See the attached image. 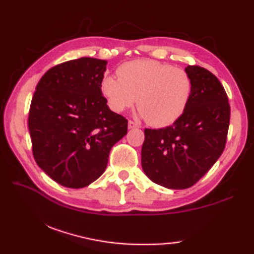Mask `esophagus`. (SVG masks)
I'll list each match as a JSON object with an SVG mask.
<instances>
[{
    "label": "esophagus",
    "instance_id": "1",
    "mask_svg": "<svg viewBox=\"0 0 254 254\" xmlns=\"http://www.w3.org/2000/svg\"><path fill=\"white\" fill-rule=\"evenodd\" d=\"M127 127H128V128H136V127H139L138 124H137V123H135L134 121H132V120L128 121Z\"/></svg>",
    "mask_w": 254,
    "mask_h": 254
}]
</instances>
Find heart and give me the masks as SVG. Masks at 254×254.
Here are the masks:
<instances>
[{"mask_svg":"<svg viewBox=\"0 0 254 254\" xmlns=\"http://www.w3.org/2000/svg\"><path fill=\"white\" fill-rule=\"evenodd\" d=\"M106 75L100 88L112 111L121 113L136 102L139 116L153 127H167L186 111L193 83L185 69L155 60H134Z\"/></svg>","mask_w":254,"mask_h":254,"instance_id":"heart-1","label":"heart"}]
</instances>
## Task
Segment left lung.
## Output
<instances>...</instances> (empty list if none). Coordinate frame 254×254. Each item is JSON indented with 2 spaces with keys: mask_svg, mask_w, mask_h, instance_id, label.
Wrapping results in <instances>:
<instances>
[{
  "mask_svg": "<svg viewBox=\"0 0 254 254\" xmlns=\"http://www.w3.org/2000/svg\"><path fill=\"white\" fill-rule=\"evenodd\" d=\"M193 83L186 111L170 127L145 128L142 168L167 189H188L201 179L225 149L230 120L227 94L206 68L189 65Z\"/></svg>",
  "mask_w": 254,
  "mask_h": 254,
  "instance_id": "1",
  "label": "left lung"
}]
</instances>
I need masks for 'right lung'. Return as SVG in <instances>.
Returning a JSON list of instances; mask_svg holds the SVG:
<instances>
[{
	"instance_id": "right-lung-1",
	"label": "right lung",
	"mask_w": 254,
	"mask_h": 254,
	"mask_svg": "<svg viewBox=\"0 0 254 254\" xmlns=\"http://www.w3.org/2000/svg\"><path fill=\"white\" fill-rule=\"evenodd\" d=\"M107 61L80 58L51 67L32 96L28 127L37 165L59 185L79 189L104 174L127 120L101 93Z\"/></svg>"
}]
</instances>
